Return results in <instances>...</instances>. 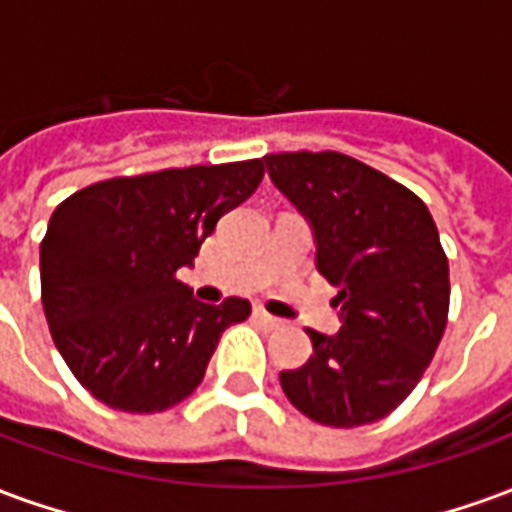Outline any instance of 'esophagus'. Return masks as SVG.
I'll return each mask as SVG.
<instances>
[{"instance_id": "obj_1", "label": "esophagus", "mask_w": 512, "mask_h": 512, "mask_svg": "<svg viewBox=\"0 0 512 512\" xmlns=\"http://www.w3.org/2000/svg\"><path fill=\"white\" fill-rule=\"evenodd\" d=\"M255 321L260 323V326H266V329H279V326H282L274 315H268V312L260 310V307L255 310Z\"/></svg>"}]
</instances>
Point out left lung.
I'll return each mask as SVG.
<instances>
[{"label":"left lung","mask_w":512,"mask_h":512,"mask_svg":"<svg viewBox=\"0 0 512 512\" xmlns=\"http://www.w3.org/2000/svg\"><path fill=\"white\" fill-rule=\"evenodd\" d=\"M274 180L312 224L315 263L340 288L343 326L334 337L307 329L315 354L279 373L304 417L329 428L370 425L419 384L450 310V266L428 205L356 158L271 153Z\"/></svg>","instance_id":"left-lung-1"}]
</instances>
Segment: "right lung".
<instances>
[{"label":"right lung","instance_id":"add662e5","mask_svg":"<svg viewBox=\"0 0 512 512\" xmlns=\"http://www.w3.org/2000/svg\"><path fill=\"white\" fill-rule=\"evenodd\" d=\"M263 158L161 169L76 191L40 244V299L57 351L109 408L156 414L200 386L246 299L202 304L175 274L263 180Z\"/></svg>","mask_w":512,"mask_h":512}]
</instances>
